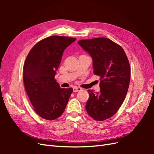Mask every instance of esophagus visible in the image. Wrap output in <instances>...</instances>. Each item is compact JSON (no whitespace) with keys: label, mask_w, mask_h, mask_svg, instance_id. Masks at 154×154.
<instances>
[{"label":"esophagus","mask_w":154,"mask_h":154,"mask_svg":"<svg viewBox=\"0 0 154 154\" xmlns=\"http://www.w3.org/2000/svg\"><path fill=\"white\" fill-rule=\"evenodd\" d=\"M82 90V88L81 87H73V91L74 92L80 91Z\"/></svg>","instance_id":"esophagus-1"}]
</instances>
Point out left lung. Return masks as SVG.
<instances>
[{
  "label": "left lung",
  "instance_id": "8db88e82",
  "mask_svg": "<svg viewBox=\"0 0 154 154\" xmlns=\"http://www.w3.org/2000/svg\"><path fill=\"white\" fill-rule=\"evenodd\" d=\"M78 43L91 55L94 74L100 77V91H88L85 109L92 119L104 121L117 112L127 95L130 78L128 58L119 45L103 37Z\"/></svg>",
  "mask_w": 154,
  "mask_h": 154
}]
</instances>
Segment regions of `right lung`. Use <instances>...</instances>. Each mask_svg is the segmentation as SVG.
I'll return each mask as SVG.
<instances>
[{"label": "right lung", "mask_w": 154, "mask_h": 154, "mask_svg": "<svg viewBox=\"0 0 154 154\" xmlns=\"http://www.w3.org/2000/svg\"><path fill=\"white\" fill-rule=\"evenodd\" d=\"M75 40L49 36L36 44L26 57L23 67L25 89L35 112L45 119L59 118L73 91L72 88H60L54 76L64 50Z\"/></svg>", "instance_id": "add662e5"}]
</instances>
